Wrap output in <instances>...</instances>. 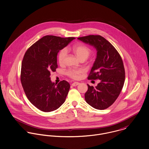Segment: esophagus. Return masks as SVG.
Segmentation results:
<instances>
[{
    "label": "esophagus",
    "instance_id": "esophagus-1",
    "mask_svg": "<svg viewBox=\"0 0 149 149\" xmlns=\"http://www.w3.org/2000/svg\"><path fill=\"white\" fill-rule=\"evenodd\" d=\"M79 84H80L79 83H78V82H74V83H72V85L73 86H77V85H78Z\"/></svg>",
    "mask_w": 149,
    "mask_h": 149
}]
</instances>
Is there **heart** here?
I'll return each instance as SVG.
<instances>
[{"label": "heart", "mask_w": 149, "mask_h": 149, "mask_svg": "<svg viewBox=\"0 0 149 149\" xmlns=\"http://www.w3.org/2000/svg\"><path fill=\"white\" fill-rule=\"evenodd\" d=\"M72 50L80 60L87 59L91 53V50L89 47L81 43H77L73 45L72 47ZM66 55L67 52L65 49H62L60 52L58 56V61L59 64L61 65L64 64ZM81 72V70L70 68L66 72V74L73 79H78L80 78Z\"/></svg>", "instance_id": "1"}]
</instances>
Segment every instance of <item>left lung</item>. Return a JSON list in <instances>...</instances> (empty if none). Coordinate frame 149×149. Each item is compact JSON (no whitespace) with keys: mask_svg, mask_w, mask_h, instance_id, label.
Masks as SVG:
<instances>
[{"mask_svg":"<svg viewBox=\"0 0 149 149\" xmlns=\"http://www.w3.org/2000/svg\"><path fill=\"white\" fill-rule=\"evenodd\" d=\"M77 39L97 50L88 79H99L100 82L95 87L87 84L85 101L97 109H106L115 102L124 85L125 70L122 59L113 46L100 36L90 35Z\"/></svg>","mask_w":149,"mask_h":149,"instance_id":"1","label":"left lung"}]
</instances>
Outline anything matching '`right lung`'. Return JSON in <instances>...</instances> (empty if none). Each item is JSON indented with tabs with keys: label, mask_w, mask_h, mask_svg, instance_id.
<instances>
[{
	"label": "right lung",
	"mask_w": 149,
	"mask_h": 149,
	"mask_svg": "<svg viewBox=\"0 0 149 149\" xmlns=\"http://www.w3.org/2000/svg\"><path fill=\"white\" fill-rule=\"evenodd\" d=\"M74 38L46 36L24 54L22 63V85L29 100L42 111H54L65 101L70 84L65 80L55 84L50 76L58 67V53Z\"/></svg>",
	"instance_id": "1"
}]
</instances>
